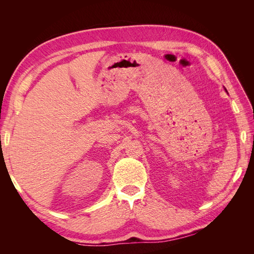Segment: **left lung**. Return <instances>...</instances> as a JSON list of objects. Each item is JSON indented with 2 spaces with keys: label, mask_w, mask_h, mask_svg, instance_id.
Returning a JSON list of instances; mask_svg holds the SVG:
<instances>
[{
  "label": "left lung",
  "mask_w": 254,
  "mask_h": 254,
  "mask_svg": "<svg viewBox=\"0 0 254 254\" xmlns=\"http://www.w3.org/2000/svg\"><path fill=\"white\" fill-rule=\"evenodd\" d=\"M226 91H227V90H226Z\"/></svg>",
  "instance_id": "1"
}]
</instances>
